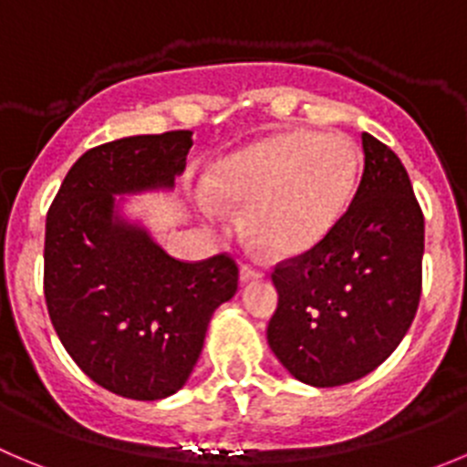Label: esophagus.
Wrapping results in <instances>:
<instances>
[{
  "label": "esophagus",
  "mask_w": 467,
  "mask_h": 467,
  "mask_svg": "<svg viewBox=\"0 0 467 467\" xmlns=\"http://www.w3.org/2000/svg\"><path fill=\"white\" fill-rule=\"evenodd\" d=\"M265 275V270L261 265L254 264H243L241 265V282H252V279H261Z\"/></svg>",
  "instance_id": "34e87169"
}]
</instances>
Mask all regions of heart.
Here are the masks:
<instances>
[{"instance_id": "b5f03b06", "label": "heart", "mask_w": 467, "mask_h": 467, "mask_svg": "<svg viewBox=\"0 0 467 467\" xmlns=\"http://www.w3.org/2000/svg\"><path fill=\"white\" fill-rule=\"evenodd\" d=\"M362 153L344 135L291 132L231 153L213 170L220 199L245 208L256 241L282 256L303 254L335 229L358 188ZM206 213L220 217L215 203Z\"/></svg>"}]
</instances>
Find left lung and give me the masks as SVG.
Returning <instances> with one entry per match:
<instances>
[{"label": "left lung", "mask_w": 467, "mask_h": 467, "mask_svg": "<svg viewBox=\"0 0 467 467\" xmlns=\"http://www.w3.org/2000/svg\"><path fill=\"white\" fill-rule=\"evenodd\" d=\"M364 171L348 211L321 243L275 265L279 300L268 344L303 383H353L392 355L421 296L424 215L406 167L362 132Z\"/></svg>", "instance_id": "left-lung-1"}]
</instances>
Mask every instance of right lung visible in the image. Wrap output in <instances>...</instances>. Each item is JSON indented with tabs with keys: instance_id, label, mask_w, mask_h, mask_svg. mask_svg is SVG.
<instances>
[{
	"instance_id": "obj_1",
	"label": "right lung",
	"mask_w": 467,
	"mask_h": 467,
	"mask_svg": "<svg viewBox=\"0 0 467 467\" xmlns=\"http://www.w3.org/2000/svg\"><path fill=\"white\" fill-rule=\"evenodd\" d=\"M190 146L192 130L93 146L47 211L43 293L52 326L93 383L137 401L183 388L213 312L238 291L231 254L179 261L114 215L112 194L171 188Z\"/></svg>"
}]
</instances>
